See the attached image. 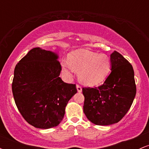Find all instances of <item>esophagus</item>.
<instances>
[{"label": "esophagus", "instance_id": "esophagus-1", "mask_svg": "<svg viewBox=\"0 0 149 149\" xmlns=\"http://www.w3.org/2000/svg\"><path fill=\"white\" fill-rule=\"evenodd\" d=\"M76 88H77V90H78V92H82V88L80 86V85H76Z\"/></svg>", "mask_w": 149, "mask_h": 149}]
</instances>
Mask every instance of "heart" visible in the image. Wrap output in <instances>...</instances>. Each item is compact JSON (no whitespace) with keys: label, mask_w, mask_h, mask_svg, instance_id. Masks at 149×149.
Listing matches in <instances>:
<instances>
[{"label":"heart","mask_w":149,"mask_h":149,"mask_svg":"<svg viewBox=\"0 0 149 149\" xmlns=\"http://www.w3.org/2000/svg\"><path fill=\"white\" fill-rule=\"evenodd\" d=\"M62 69L68 76L73 69L83 84L93 86L106 80L111 69V61L107 54H99L85 49H79L71 53L69 61L62 62Z\"/></svg>","instance_id":"heart-1"}]
</instances>
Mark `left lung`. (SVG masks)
<instances>
[{
	"mask_svg": "<svg viewBox=\"0 0 149 149\" xmlns=\"http://www.w3.org/2000/svg\"><path fill=\"white\" fill-rule=\"evenodd\" d=\"M111 69L103 85L83 88V111L90 122L110 125L119 122L130 109L136 95L132 66L116 51L111 54Z\"/></svg>",
	"mask_w": 149,
	"mask_h": 149,
	"instance_id": "1",
	"label": "left lung"
}]
</instances>
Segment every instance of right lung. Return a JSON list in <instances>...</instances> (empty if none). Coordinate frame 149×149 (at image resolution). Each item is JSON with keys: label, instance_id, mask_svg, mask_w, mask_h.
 I'll return each instance as SVG.
<instances>
[{"label": "right lung", "instance_id": "1", "mask_svg": "<svg viewBox=\"0 0 149 149\" xmlns=\"http://www.w3.org/2000/svg\"><path fill=\"white\" fill-rule=\"evenodd\" d=\"M59 57L57 52L34 47L15 66L12 85L15 104L26 121L36 128L57 126L77 93L76 85L59 77Z\"/></svg>", "mask_w": 149, "mask_h": 149}]
</instances>
